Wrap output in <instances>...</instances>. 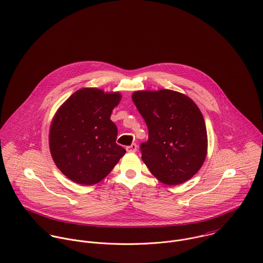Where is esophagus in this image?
<instances>
[{
    "label": "esophagus",
    "instance_id": "obj_1",
    "mask_svg": "<svg viewBox=\"0 0 263 263\" xmlns=\"http://www.w3.org/2000/svg\"><path fill=\"white\" fill-rule=\"evenodd\" d=\"M126 151L128 153H135L137 151V145L135 143H132L130 146H127L126 147Z\"/></svg>",
    "mask_w": 263,
    "mask_h": 263
}]
</instances>
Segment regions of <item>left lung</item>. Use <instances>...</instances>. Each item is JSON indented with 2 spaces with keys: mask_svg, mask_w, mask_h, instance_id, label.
I'll return each instance as SVG.
<instances>
[{
  "mask_svg": "<svg viewBox=\"0 0 263 263\" xmlns=\"http://www.w3.org/2000/svg\"><path fill=\"white\" fill-rule=\"evenodd\" d=\"M132 101L148 128L142 160L161 183L175 186L191 179L208 155V132L197 105L170 89L137 90Z\"/></svg>",
  "mask_w": 263,
  "mask_h": 263,
  "instance_id": "left-lung-1",
  "label": "left lung"
}]
</instances>
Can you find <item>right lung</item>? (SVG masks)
<instances>
[{"instance_id":"add662e5","label":"right lung","mask_w":263,"mask_h":263,"mask_svg":"<svg viewBox=\"0 0 263 263\" xmlns=\"http://www.w3.org/2000/svg\"><path fill=\"white\" fill-rule=\"evenodd\" d=\"M120 92L95 87L75 91L53 116L50 152L58 168L80 185H95L110 173L126 151L116 143L118 129L110 115Z\"/></svg>"}]
</instances>
